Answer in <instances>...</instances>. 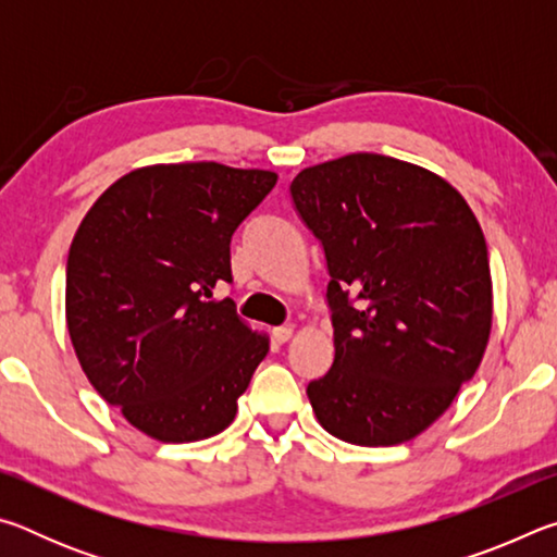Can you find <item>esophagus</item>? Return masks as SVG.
I'll return each instance as SVG.
<instances>
[{
  "label": "esophagus",
  "mask_w": 557,
  "mask_h": 557,
  "mask_svg": "<svg viewBox=\"0 0 557 557\" xmlns=\"http://www.w3.org/2000/svg\"><path fill=\"white\" fill-rule=\"evenodd\" d=\"M292 334H295V329H292V326H277V329H272V338H275L277 344L289 342Z\"/></svg>",
  "instance_id": "1"
}]
</instances>
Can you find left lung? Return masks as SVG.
<instances>
[{
  "mask_svg": "<svg viewBox=\"0 0 557 557\" xmlns=\"http://www.w3.org/2000/svg\"><path fill=\"white\" fill-rule=\"evenodd\" d=\"M289 191L332 275L334 363L307 385L319 425L351 445H403L484 358L494 292L482 225L440 174L373 152L301 169Z\"/></svg>",
  "mask_w": 557,
  "mask_h": 557,
  "instance_id": "8db88e82",
  "label": "left lung"
}]
</instances>
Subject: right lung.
Returning a JSON list of instances; mask_svg holds the SVG:
<instances>
[{"instance_id": "obj_1", "label": "right lung", "mask_w": 557, "mask_h": 557, "mask_svg": "<svg viewBox=\"0 0 557 557\" xmlns=\"http://www.w3.org/2000/svg\"><path fill=\"white\" fill-rule=\"evenodd\" d=\"M277 184L268 169L152 164L90 206L69 250L65 324L83 373L132 428L199 442L231 425L270 351L231 299V238Z\"/></svg>"}]
</instances>
